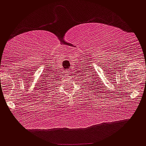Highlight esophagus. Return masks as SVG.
Masks as SVG:
<instances>
[{
	"label": "esophagus",
	"mask_w": 146,
	"mask_h": 146,
	"mask_svg": "<svg viewBox=\"0 0 146 146\" xmlns=\"http://www.w3.org/2000/svg\"><path fill=\"white\" fill-rule=\"evenodd\" d=\"M66 72L67 73V74H70V70H66Z\"/></svg>",
	"instance_id": "obj_1"
}]
</instances>
